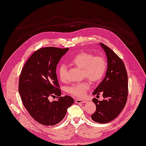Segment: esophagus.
Segmentation results:
<instances>
[{
  "mask_svg": "<svg viewBox=\"0 0 146 146\" xmlns=\"http://www.w3.org/2000/svg\"><path fill=\"white\" fill-rule=\"evenodd\" d=\"M75 102L76 103H86V101L85 100H82V99H75Z\"/></svg>",
  "mask_w": 146,
  "mask_h": 146,
  "instance_id": "esophagus-1",
  "label": "esophagus"
}]
</instances>
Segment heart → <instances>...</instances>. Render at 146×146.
<instances>
[{
	"label": "heart",
	"mask_w": 146,
	"mask_h": 146,
	"mask_svg": "<svg viewBox=\"0 0 146 146\" xmlns=\"http://www.w3.org/2000/svg\"><path fill=\"white\" fill-rule=\"evenodd\" d=\"M71 65L82 69L83 78H87L93 82L100 81L105 75L107 69V61L102 55L94 56L92 53L81 52L74 56L70 60ZM68 66L64 64L59 65L58 75L62 81L67 80ZM90 82L86 80L82 82L74 84L67 88L68 92L75 97L84 96L90 88Z\"/></svg>",
	"instance_id": "obj_1"
}]
</instances>
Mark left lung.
Segmentation results:
<instances>
[{
	"instance_id": "1",
	"label": "left lung",
	"mask_w": 146,
	"mask_h": 146,
	"mask_svg": "<svg viewBox=\"0 0 146 146\" xmlns=\"http://www.w3.org/2000/svg\"><path fill=\"white\" fill-rule=\"evenodd\" d=\"M108 59V69L105 78L93 93H102L104 100L93 99L96 106L92 119L98 123H106L119 115L127 103L128 92V75L122 60L110 48L101 43Z\"/></svg>"
}]
</instances>
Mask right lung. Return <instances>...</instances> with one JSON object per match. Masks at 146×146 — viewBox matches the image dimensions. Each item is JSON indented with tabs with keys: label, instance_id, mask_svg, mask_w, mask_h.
<instances>
[{
	"label": "right lung",
	"instance_id": "obj_1",
	"mask_svg": "<svg viewBox=\"0 0 146 146\" xmlns=\"http://www.w3.org/2000/svg\"><path fill=\"white\" fill-rule=\"evenodd\" d=\"M68 48H40L34 52L22 68L19 79V93L23 105L33 118L46 126L60 122L74 102L70 96H60L56 73L60 59ZM57 96L50 102V96Z\"/></svg>",
	"mask_w": 146,
	"mask_h": 146
}]
</instances>
